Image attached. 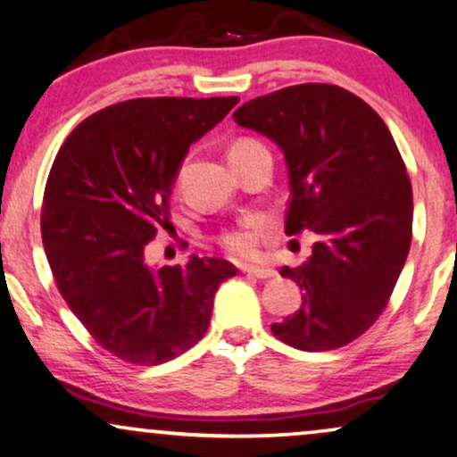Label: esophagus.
<instances>
[{"mask_svg":"<svg viewBox=\"0 0 457 457\" xmlns=\"http://www.w3.org/2000/svg\"><path fill=\"white\" fill-rule=\"evenodd\" d=\"M241 271L247 273V275H254V278H258V279H271V278H275V275H278L275 269L256 267V264H244V267H241Z\"/></svg>","mask_w":457,"mask_h":457,"instance_id":"esophagus-1","label":"esophagus"}]
</instances>
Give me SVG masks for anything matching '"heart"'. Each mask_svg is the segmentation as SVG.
Segmentation results:
<instances>
[{"label": "heart", "instance_id": "heart-1", "mask_svg": "<svg viewBox=\"0 0 457 457\" xmlns=\"http://www.w3.org/2000/svg\"><path fill=\"white\" fill-rule=\"evenodd\" d=\"M247 144H256V142H250V139H241L233 145V148H239V145H247ZM222 245L224 250L228 252V254L237 256V258H244V256H252L256 252V237L252 230L247 228H241V230H230V233L224 235L222 239Z\"/></svg>", "mask_w": 457, "mask_h": 457}]
</instances>
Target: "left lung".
<instances>
[{
	"instance_id": "left-lung-1",
	"label": "left lung",
	"mask_w": 457,
	"mask_h": 457,
	"mask_svg": "<svg viewBox=\"0 0 457 457\" xmlns=\"http://www.w3.org/2000/svg\"><path fill=\"white\" fill-rule=\"evenodd\" d=\"M233 118L284 152L286 233H315L307 262L281 267L303 305L275 322L273 335L303 352L347 345L386 309L411 247L413 193L390 129L335 84L281 88Z\"/></svg>"
}]
</instances>
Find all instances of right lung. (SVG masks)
Returning a JSON list of instances; mask_svg holds the SVG:
<instances>
[{"label":"right lung","mask_w":457,"mask_h":457,"mask_svg":"<svg viewBox=\"0 0 457 457\" xmlns=\"http://www.w3.org/2000/svg\"><path fill=\"white\" fill-rule=\"evenodd\" d=\"M239 97L129 99L82 120L50 169L42 241L61 296L101 347L162 364L201 341L213 296L237 269L190 256L154 269L145 245L169 222V196L195 142Z\"/></svg>","instance_id":"add662e5"}]
</instances>
